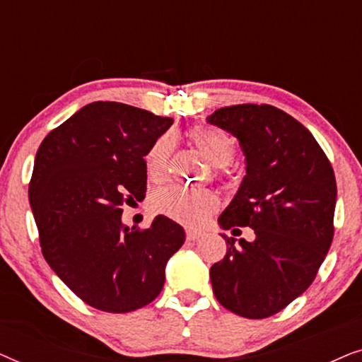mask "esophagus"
<instances>
[{"mask_svg":"<svg viewBox=\"0 0 362 362\" xmlns=\"http://www.w3.org/2000/svg\"><path fill=\"white\" fill-rule=\"evenodd\" d=\"M201 235H202V232H199V230H194V229H187L186 230V239L187 240H197Z\"/></svg>","mask_w":362,"mask_h":362,"instance_id":"esophagus-1","label":"esophagus"}]
</instances>
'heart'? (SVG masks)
<instances>
[{"instance_id":"1","label":"heart","mask_w":362,"mask_h":362,"mask_svg":"<svg viewBox=\"0 0 362 362\" xmlns=\"http://www.w3.org/2000/svg\"><path fill=\"white\" fill-rule=\"evenodd\" d=\"M191 140L197 150L217 168L230 165L235 156V145L224 132L217 128L199 127L191 132ZM173 141L170 136H161L153 143L145 156V170L151 181L166 177ZM153 206L171 219L181 224L196 226L217 206L216 196L204 189H187L181 186H166L153 196Z\"/></svg>"}]
</instances>
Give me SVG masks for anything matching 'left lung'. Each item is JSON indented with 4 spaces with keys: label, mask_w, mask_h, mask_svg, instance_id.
Returning <instances> with one entry per match:
<instances>
[{
    "label": "left lung",
    "mask_w": 362,
    "mask_h": 362,
    "mask_svg": "<svg viewBox=\"0 0 362 362\" xmlns=\"http://www.w3.org/2000/svg\"><path fill=\"white\" fill-rule=\"evenodd\" d=\"M207 123L235 136L245 156L244 180L217 222L255 232L254 240L239 244L222 234L227 254L211 267L212 290L232 313L269 318L313 284L328 254L334 171L310 130L280 108L224 107Z\"/></svg>",
    "instance_id": "left-lung-1"
}]
</instances>
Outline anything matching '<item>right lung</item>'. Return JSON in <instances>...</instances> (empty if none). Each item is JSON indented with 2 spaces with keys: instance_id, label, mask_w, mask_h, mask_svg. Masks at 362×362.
Returning <instances> with one entry per match:
<instances>
[{
  "instance_id": "right-lung-1",
  "label": "right lung",
  "mask_w": 362,
  "mask_h": 362,
  "mask_svg": "<svg viewBox=\"0 0 362 362\" xmlns=\"http://www.w3.org/2000/svg\"><path fill=\"white\" fill-rule=\"evenodd\" d=\"M173 118L118 102H92L44 138L29 204L42 255L93 308L128 313L151 303L185 229L156 216L145 230L122 222L123 202L145 199V156Z\"/></svg>"
}]
</instances>
